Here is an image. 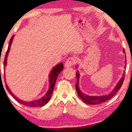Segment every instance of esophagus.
<instances>
[{
	"label": "esophagus",
	"mask_w": 132,
	"mask_h": 132,
	"mask_svg": "<svg viewBox=\"0 0 132 132\" xmlns=\"http://www.w3.org/2000/svg\"><path fill=\"white\" fill-rule=\"evenodd\" d=\"M75 63L76 60L75 58H73V57H70V58H68L67 60L66 61L65 63V67H71L72 65H73Z\"/></svg>",
	"instance_id": "1"
}]
</instances>
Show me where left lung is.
I'll list each match as a JSON object with an SVG mask.
<instances>
[{
  "mask_svg": "<svg viewBox=\"0 0 132 132\" xmlns=\"http://www.w3.org/2000/svg\"><path fill=\"white\" fill-rule=\"evenodd\" d=\"M123 51V53H125V50L123 48L122 50ZM126 57H125V60H124V62H125V64L126 63ZM126 66H124V67L126 68ZM76 67L77 68L78 67V65H76ZM124 76H125V72L124 71L123 74H122L121 78L120 79V80L118 81V82L117 83L115 87L113 88L112 92L110 93V94L107 95H102V96H93V95H86V94H85L83 93V92L81 91V90L80 89V88H79V77H80V74H79V72L78 70H77L76 72V78H77V82L76 84V89L77 91V93L78 94L79 97H80L81 100H82L83 102L85 103L88 104H100L102 103H104L106 102V101L109 100L110 98H111L113 95H114L115 94L117 93V91H118L119 89H120L121 87L122 83H123L124 79Z\"/></svg>",
  "mask_w": 132,
  "mask_h": 132,
  "instance_id": "left-lung-1",
  "label": "left lung"
}]
</instances>
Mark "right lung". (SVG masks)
Returning <instances> with one entry per match:
<instances>
[{
	"label": "right lung",
	"instance_id": "right-lung-1",
	"mask_svg": "<svg viewBox=\"0 0 132 132\" xmlns=\"http://www.w3.org/2000/svg\"><path fill=\"white\" fill-rule=\"evenodd\" d=\"M14 35L11 37V38L10 39V44H9L8 50H7V52L6 53V55H5V60H4V67L6 65V62H7V57H8L9 52L10 50V47L11 45L12 44V40H13ZM63 68H64V66H63L62 63H59V64H57L56 65H55L54 67L52 68V70L50 71L49 74V77H48V82H49V88H48V91H47L44 96L41 97V98L38 99V100H33V101H29V102H26V101L21 100L19 98H17V97L15 96V95H14V94L12 93L11 91L10 88L6 84V88L8 91L10 92V93L11 94L12 97H14V98L18 102L20 103L23 104V105H25L26 106H29V107H40V106H43L46 104L48 102V101L51 98V96L52 95V93H53L54 87H55V85L56 83V80L57 76L60 73L61 71H62L63 70ZM5 82H6V80H5Z\"/></svg>",
	"mask_w": 132,
	"mask_h": 132
}]
</instances>
